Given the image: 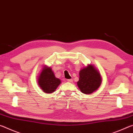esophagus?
Masks as SVG:
<instances>
[{
    "instance_id": "esophagus-1",
    "label": "esophagus",
    "mask_w": 133,
    "mask_h": 133,
    "mask_svg": "<svg viewBox=\"0 0 133 133\" xmlns=\"http://www.w3.org/2000/svg\"><path fill=\"white\" fill-rule=\"evenodd\" d=\"M67 82H69V83H71V82H73V79H68L67 80Z\"/></svg>"
}]
</instances>
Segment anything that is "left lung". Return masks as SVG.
Here are the masks:
<instances>
[{
    "label": "left lung",
    "instance_id": "8db88e82",
    "mask_svg": "<svg viewBox=\"0 0 133 133\" xmlns=\"http://www.w3.org/2000/svg\"><path fill=\"white\" fill-rule=\"evenodd\" d=\"M77 85L80 91L84 94H91L96 91L101 84L100 74L93 65H89L81 70Z\"/></svg>",
    "mask_w": 133,
    "mask_h": 133
}]
</instances>
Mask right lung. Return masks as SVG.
I'll return each mask as SVG.
<instances>
[{
    "label": "right lung",
    "mask_w": 133,
    "mask_h": 133,
    "mask_svg": "<svg viewBox=\"0 0 133 133\" xmlns=\"http://www.w3.org/2000/svg\"><path fill=\"white\" fill-rule=\"evenodd\" d=\"M60 83L61 81L55 77L50 67H44L38 78L40 88L46 93H53Z\"/></svg>",
    "instance_id": "add662e5"
}]
</instances>
